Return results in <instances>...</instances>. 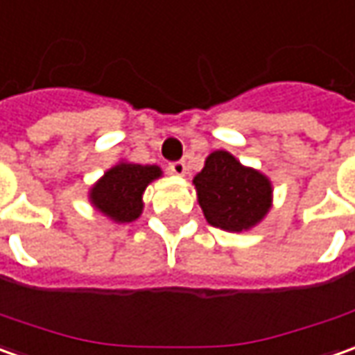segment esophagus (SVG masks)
Wrapping results in <instances>:
<instances>
[{"label": "esophagus", "mask_w": 355, "mask_h": 355, "mask_svg": "<svg viewBox=\"0 0 355 355\" xmlns=\"http://www.w3.org/2000/svg\"><path fill=\"white\" fill-rule=\"evenodd\" d=\"M170 172L175 173V175H185V172H187L185 162H172V164H170Z\"/></svg>", "instance_id": "esophagus-1"}]
</instances>
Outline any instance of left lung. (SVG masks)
<instances>
[{
  "label": "left lung",
  "mask_w": 355,
  "mask_h": 355,
  "mask_svg": "<svg viewBox=\"0 0 355 355\" xmlns=\"http://www.w3.org/2000/svg\"><path fill=\"white\" fill-rule=\"evenodd\" d=\"M193 185L207 223L227 232H244L260 225L273 205L270 178L240 164L227 150L207 156Z\"/></svg>",
  "instance_id": "obj_1"
}]
</instances>
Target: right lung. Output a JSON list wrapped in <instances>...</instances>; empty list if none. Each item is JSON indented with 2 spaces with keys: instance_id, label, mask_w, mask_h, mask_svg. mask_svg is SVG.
Returning <instances> with one entry per match:
<instances>
[{
  "instance_id": "1",
  "label": "right lung",
  "mask_w": 355,
  "mask_h": 355,
  "mask_svg": "<svg viewBox=\"0 0 355 355\" xmlns=\"http://www.w3.org/2000/svg\"><path fill=\"white\" fill-rule=\"evenodd\" d=\"M160 166L121 160L109 168L89 189V203L95 211L116 225L132 223L142 215V195L150 183L162 178Z\"/></svg>"
}]
</instances>
